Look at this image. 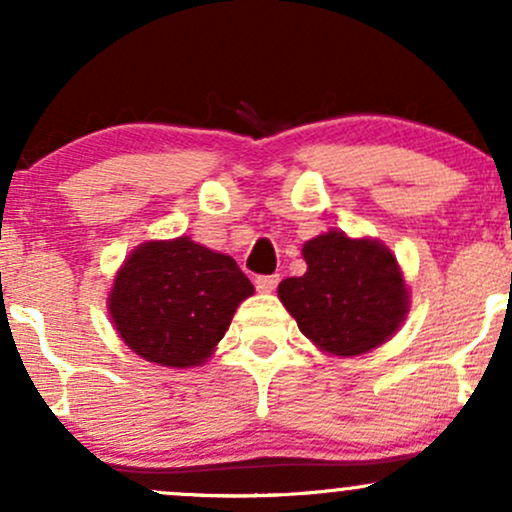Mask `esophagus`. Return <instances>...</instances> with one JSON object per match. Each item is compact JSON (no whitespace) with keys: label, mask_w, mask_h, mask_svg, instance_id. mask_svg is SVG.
Wrapping results in <instances>:
<instances>
[{"label":"esophagus","mask_w":512,"mask_h":512,"mask_svg":"<svg viewBox=\"0 0 512 512\" xmlns=\"http://www.w3.org/2000/svg\"><path fill=\"white\" fill-rule=\"evenodd\" d=\"M276 286H279V276H276V274H260L255 279V289L262 291V293L274 291Z\"/></svg>","instance_id":"1"}]
</instances>
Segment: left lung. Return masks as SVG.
<instances>
[{
    "mask_svg": "<svg viewBox=\"0 0 512 512\" xmlns=\"http://www.w3.org/2000/svg\"><path fill=\"white\" fill-rule=\"evenodd\" d=\"M303 257L308 272L281 281L279 298L320 349L366 354L402 325L407 286L385 245L330 231L308 240Z\"/></svg>",
    "mask_w": 512,
    "mask_h": 512,
    "instance_id": "1",
    "label": "left lung"
}]
</instances>
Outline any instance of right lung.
<instances>
[{
	"instance_id": "1",
	"label": "right lung",
	"mask_w": 512,
	"mask_h": 512,
	"mask_svg": "<svg viewBox=\"0 0 512 512\" xmlns=\"http://www.w3.org/2000/svg\"><path fill=\"white\" fill-rule=\"evenodd\" d=\"M236 260L190 238L144 243L115 276L110 315L129 349L170 368L197 366L252 296Z\"/></svg>"
}]
</instances>
